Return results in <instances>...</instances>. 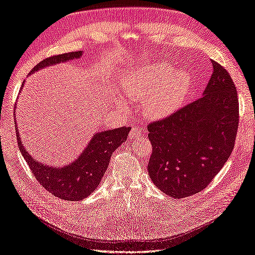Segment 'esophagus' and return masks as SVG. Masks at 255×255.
<instances>
[{
    "mask_svg": "<svg viewBox=\"0 0 255 255\" xmlns=\"http://www.w3.org/2000/svg\"><path fill=\"white\" fill-rule=\"evenodd\" d=\"M141 134H142V129L134 126V127L131 128V130H130L129 138L132 139V140H135V139H138Z\"/></svg>",
    "mask_w": 255,
    "mask_h": 255,
    "instance_id": "1",
    "label": "esophagus"
}]
</instances>
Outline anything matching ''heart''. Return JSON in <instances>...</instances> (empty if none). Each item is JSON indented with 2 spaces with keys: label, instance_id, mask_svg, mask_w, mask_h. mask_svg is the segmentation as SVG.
<instances>
[{
  "label": "heart",
  "instance_id": "heart-1",
  "mask_svg": "<svg viewBox=\"0 0 255 255\" xmlns=\"http://www.w3.org/2000/svg\"><path fill=\"white\" fill-rule=\"evenodd\" d=\"M191 76L185 68L175 69L158 63L131 70L122 90L127 97L142 100L143 113L150 120H162L176 113L190 92ZM121 106L125 105L120 98Z\"/></svg>",
  "mask_w": 255,
  "mask_h": 255
}]
</instances>
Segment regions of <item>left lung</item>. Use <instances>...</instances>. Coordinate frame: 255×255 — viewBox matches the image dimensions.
<instances>
[{"label":"left lung","instance_id":"obj_1","mask_svg":"<svg viewBox=\"0 0 255 255\" xmlns=\"http://www.w3.org/2000/svg\"><path fill=\"white\" fill-rule=\"evenodd\" d=\"M202 97L147 126L153 151L147 170L159 190L181 199L200 192L220 173L235 146L238 96L227 70L211 61Z\"/></svg>","mask_w":255,"mask_h":255}]
</instances>
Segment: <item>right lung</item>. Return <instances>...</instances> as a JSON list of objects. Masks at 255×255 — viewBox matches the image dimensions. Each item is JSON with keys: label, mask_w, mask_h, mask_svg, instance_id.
Instances as JSON below:
<instances>
[{"label": "right lung", "mask_w": 255, "mask_h": 255, "mask_svg": "<svg viewBox=\"0 0 255 255\" xmlns=\"http://www.w3.org/2000/svg\"><path fill=\"white\" fill-rule=\"evenodd\" d=\"M82 51L70 52L45 58L32 68L30 75L45 67L54 66L56 64L78 60L82 56ZM15 127L18 147L34 178L45 188V190L57 198L67 201H81L96 190L105 174V170L109 167L112 154L123 142L127 140L128 133L131 129L130 127H122L96 132L75 161L64 165L63 167H55L40 163L29 154L23 147L16 120Z\"/></svg>", "instance_id": "obj_1"}]
</instances>
